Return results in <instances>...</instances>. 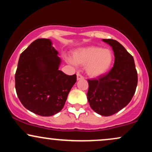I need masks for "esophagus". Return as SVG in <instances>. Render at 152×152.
I'll return each instance as SVG.
<instances>
[{
  "instance_id": "obj_1",
  "label": "esophagus",
  "mask_w": 152,
  "mask_h": 152,
  "mask_svg": "<svg viewBox=\"0 0 152 152\" xmlns=\"http://www.w3.org/2000/svg\"><path fill=\"white\" fill-rule=\"evenodd\" d=\"M76 77H77V80L78 81H79V80H81V79H84V78H83V76L81 75L80 74H76Z\"/></svg>"
}]
</instances>
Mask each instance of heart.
Instances as JSON below:
<instances>
[{"mask_svg":"<svg viewBox=\"0 0 152 152\" xmlns=\"http://www.w3.org/2000/svg\"><path fill=\"white\" fill-rule=\"evenodd\" d=\"M68 61L73 65L85 66L86 74L97 78L107 73L114 62V53L109 48L99 46H86L76 49L72 58Z\"/></svg>","mask_w":152,"mask_h":152,"instance_id":"heart-1","label":"heart"}]
</instances>
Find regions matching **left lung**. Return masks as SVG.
<instances>
[{
  "instance_id": "8db88e82",
  "label": "left lung",
  "mask_w": 152,
  "mask_h": 152,
  "mask_svg": "<svg viewBox=\"0 0 152 152\" xmlns=\"http://www.w3.org/2000/svg\"><path fill=\"white\" fill-rule=\"evenodd\" d=\"M114 51L115 61L111 70L98 79L88 80L87 99L97 114L109 116L118 112L132 100L138 77L133 56L120 43L102 39Z\"/></svg>"
}]
</instances>
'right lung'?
Wrapping results in <instances>:
<instances>
[{
  "label": "right lung",
  "mask_w": 152,
  "mask_h": 152,
  "mask_svg": "<svg viewBox=\"0 0 152 152\" xmlns=\"http://www.w3.org/2000/svg\"><path fill=\"white\" fill-rule=\"evenodd\" d=\"M51 40L38 38L20 54L15 75L19 100L28 110L50 116L64 108L76 75L59 70L61 59Z\"/></svg>",
  "instance_id": "1"
}]
</instances>
